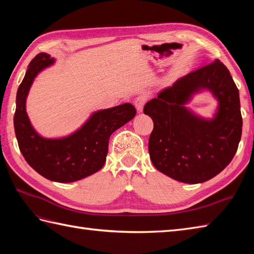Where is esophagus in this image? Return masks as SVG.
I'll use <instances>...</instances> for the list:
<instances>
[{"label":"esophagus","mask_w":254,"mask_h":254,"mask_svg":"<svg viewBox=\"0 0 254 254\" xmlns=\"http://www.w3.org/2000/svg\"><path fill=\"white\" fill-rule=\"evenodd\" d=\"M146 101H147V96L145 94H141L136 97L135 100H134V106H135L137 111L142 112L143 107L145 104H146Z\"/></svg>","instance_id":"obj_1"}]
</instances>
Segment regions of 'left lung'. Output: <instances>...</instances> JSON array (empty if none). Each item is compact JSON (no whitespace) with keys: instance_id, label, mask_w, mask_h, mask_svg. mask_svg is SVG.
<instances>
[{"instance_id":"obj_1","label":"left lung","mask_w":254,"mask_h":254,"mask_svg":"<svg viewBox=\"0 0 254 254\" xmlns=\"http://www.w3.org/2000/svg\"><path fill=\"white\" fill-rule=\"evenodd\" d=\"M209 90L219 100L212 121L184 105L193 93ZM153 119L148 152L155 168L177 181L201 183L223 171L238 149L242 132L239 90L219 60L196 68L164 89L144 107Z\"/></svg>"}]
</instances>
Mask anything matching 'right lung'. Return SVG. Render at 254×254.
<instances>
[{"mask_svg": "<svg viewBox=\"0 0 254 254\" xmlns=\"http://www.w3.org/2000/svg\"><path fill=\"white\" fill-rule=\"evenodd\" d=\"M55 63L47 53L37 55L28 65L16 95L14 128L18 147L32 169L46 179L74 182L95 174L105 165L111 134L135 117L131 104L95 112L89 120L63 138H45L38 134L27 116L26 98L37 74Z\"/></svg>", "mask_w": 254, "mask_h": 254, "instance_id": "add662e5", "label": "right lung"}]
</instances>
